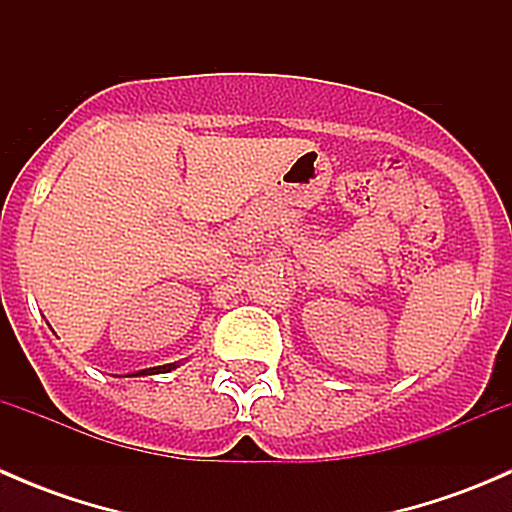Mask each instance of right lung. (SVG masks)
Here are the masks:
<instances>
[{"label": "right lung", "mask_w": 512, "mask_h": 512, "mask_svg": "<svg viewBox=\"0 0 512 512\" xmlns=\"http://www.w3.org/2000/svg\"><path fill=\"white\" fill-rule=\"evenodd\" d=\"M175 369V364H165V366H153V369H143L138 371V374H131V376H148V374H165V371Z\"/></svg>", "instance_id": "add662e5"}]
</instances>
